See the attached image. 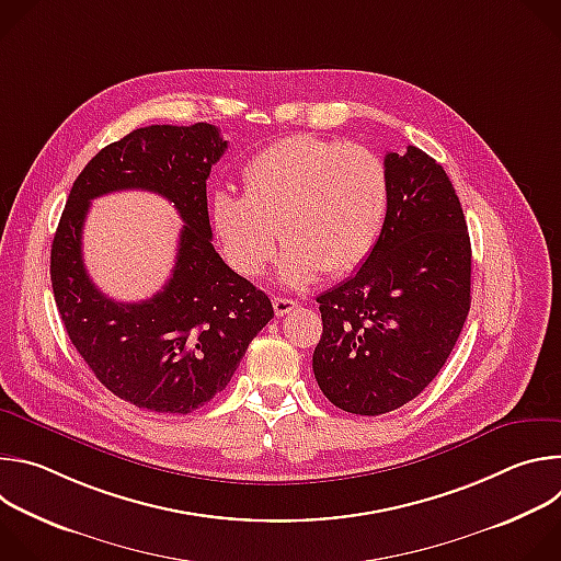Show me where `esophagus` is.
Wrapping results in <instances>:
<instances>
[{"instance_id":"34e87169","label":"esophagus","mask_w":561,"mask_h":561,"mask_svg":"<svg viewBox=\"0 0 561 561\" xmlns=\"http://www.w3.org/2000/svg\"><path fill=\"white\" fill-rule=\"evenodd\" d=\"M273 308H275V314H277V317H284V314H288L290 310L297 308V301H293V299H288V297H275V299H273Z\"/></svg>"}]
</instances>
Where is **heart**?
Returning <instances> with one entry per match:
<instances>
[{
    "mask_svg": "<svg viewBox=\"0 0 561 561\" xmlns=\"http://www.w3.org/2000/svg\"><path fill=\"white\" fill-rule=\"evenodd\" d=\"M244 197L217 191L208 219L224 260L244 277L271 262L293 286L355 271L373 251L388 213V175L364 146L293 135L257 152L242 171Z\"/></svg>",
    "mask_w": 561,
    "mask_h": 561,
    "instance_id": "1",
    "label": "heart"
}]
</instances>
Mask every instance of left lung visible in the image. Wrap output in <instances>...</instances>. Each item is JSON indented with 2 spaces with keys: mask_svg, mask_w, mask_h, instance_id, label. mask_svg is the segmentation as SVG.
Wrapping results in <instances>:
<instances>
[{
  "mask_svg": "<svg viewBox=\"0 0 561 561\" xmlns=\"http://www.w3.org/2000/svg\"><path fill=\"white\" fill-rule=\"evenodd\" d=\"M388 213L368 260L319 295L312 373L331 402L383 415L446 364L470 310V237L446 171L424 150L388 152Z\"/></svg>",
  "mask_w": 561,
  "mask_h": 561,
  "instance_id": "obj_1",
  "label": "left lung"
}]
</instances>
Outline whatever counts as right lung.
I'll return each mask as SVG.
<instances>
[{
    "instance_id": "1",
    "label": "right lung",
    "mask_w": 561,
    "mask_h": 561,
    "mask_svg": "<svg viewBox=\"0 0 561 561\" xmlns=\"http://www.w3.org/2000/svg\"><path fill=\"white\" fill-rule=\"evenodd\" d=\"M228 148L213 124L146 126L102 148L75 180L53 249L50 282L64 329L95 377L124 402L193 413L224 390L273 319L266 293L213 249L206 180ZM167 196L185 219L172 279L146 302H115L81 260L90 199L115 190Z\"/></svg>"
}]
</instances>
